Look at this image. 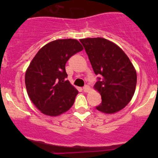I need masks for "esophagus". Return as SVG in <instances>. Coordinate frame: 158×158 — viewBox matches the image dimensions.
<instances>
[{
  "instance_id": "34e87169",
  "label": "esophagus",
  "mask_w": 158,
  "mask_h": 158,
  "mask_svg": "<svg viewBox=\"0 0 158 158\" xmlns=\"http://www.w3.org/2000/svg\"><path fill=\"white\" fill-rule=\"evenodd\" d=\"M90 90H91V88L89 86V85H85V86L83 87V91L85 92H88Z\"/></svg>"
}]
</instances>
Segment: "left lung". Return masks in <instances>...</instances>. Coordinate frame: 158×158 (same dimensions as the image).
I'll return each instance as SVG.
<instances>
[{"label": "left lung", "instance_id": "obj_1", "mask_svg": "<svg viewBox=\"0 0 158 158\" xmlns=\"http://www.w3.org/2000/svg\"><path fill=\"white\" fill-rule=\"evenodd\" d=\"M92 67L101 78L94 85L102 103L96 109L106 114L119 111L130 102L135 92L137 73L125 52L105 38L80 39Z\"/></svg>", "mask_w": 158, "mask_h": 158}]
</instances>
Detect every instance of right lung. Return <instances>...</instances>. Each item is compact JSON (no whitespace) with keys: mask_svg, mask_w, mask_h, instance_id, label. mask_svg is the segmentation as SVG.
<instances>
[{"mask_svg":"<svg viewBox=\"0 0 158 158\" xmlns=\"http://www.w3.org/2000/svg\"><path fill=\"white\" fill-rule=\"evenodd\" d=\"M83 49L75 39L51 41L36 54L25 73V85L32 102L43 114L58 116L74 104L78 90L66 72L68 60Z\"/></svg>","mask_w":158,"mask_h":158,"instance_id":"1","label":"right lung"}]
</instances>
